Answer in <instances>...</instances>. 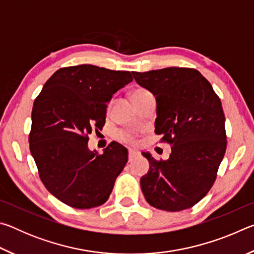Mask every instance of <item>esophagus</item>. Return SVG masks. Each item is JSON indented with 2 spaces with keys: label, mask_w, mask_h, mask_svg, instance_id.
Segmentation results:
<instances>
[{
  "label": "esophagus",
  "mask_w": 254,
  "mask_h": 254,
  "mask_svg": "<svg viewBox=\"0 0 254 254\" xmlns=\"http://www.w3.org/2000/svg\"><path fill=\"white\" fill-rule=\"evenodd\" d=\"M136 157H139V153L133 151V150H130V151H128V161H132L133 159H135Z\"/></svg>",
  "instance_id": "obj_1"
}]
</instances>
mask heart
Instances as JSON below:
<instances>
[{"label":"heart","instance_id":"1","mask_svg":"<svg viewBox=\"0 0 254 254\" xmlns=\"http://www.w3.org/2000/svg\"><path fill=\"white\" fill-rule=\"evenodd\" d=\"M147 93H148V91H145V89H143V88L134 89V91L131 93L132 101L133 102L136 101L137 98L144 95V94H147ZM119 137L122 141H124V142L133 143L135 141V133L132 132V131H121V132H119Z\"/></svg>","mask_w":254,"mask_h":254}]
</instances>
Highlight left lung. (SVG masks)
I'll return each instance as SVG.
<instances>
[{
    "instance_id": "obj_1",
    "label": "left lung",
    "mask_w": 254,
    "mask_h": 254,
    "mask_svg": "<svg viewBox=\"0 0 254 254\" xmlns=\"http://www.w3.org/2000/svg\"><path fill=\"white\" fill-rule=\"evenodd\" d=\"M132 74L137 84L156 96L154 132L161 135V142L171 145L168 160L142 153L150 169L140 180L141 190L158 209L190 208L212 188L225 154V117L220 97L194 68Z\"/></svg>"
}]
</instances>
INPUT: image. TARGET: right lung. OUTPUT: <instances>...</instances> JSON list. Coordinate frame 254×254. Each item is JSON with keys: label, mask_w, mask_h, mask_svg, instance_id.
<instances>
[{"label": "right lung", "mask_w": 254, "mask_h": 254, "mask_svg": "<svg viewBox=\"0 0 254 254\" xmlns=\"http://www.w3.org/2000/svg\"><path fill=\"white\" fill-rule=\"evenodd\" d=\"M132 80L130 71L64 67L34 100L30 151L45 187L64 204L86 209L109 199L127 150L113 141L102 154L89 151L88 135L102 130L107 102Z\"/></svg>", "instance_id": "1"}]
</instances>
